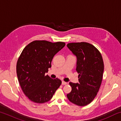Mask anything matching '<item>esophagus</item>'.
<instances>
[{
  "mask_svg": "<svg viewBox=\"0 0 121 121\" xmlns=\"http://www.w3.org/2000/svg\"><path fill=\"white\" fill-rule=\"evenodd\" d=\"M62 85L67 84V82H64V81H62Z\"/></svg>",
  "mask_w": 121,
  "mask_h": 121,
  "instance_id": "34e87169",
  "label": "esophagus"
}]
</instances>
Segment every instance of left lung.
Instances as JSON below:
<instances>
[{
	"mask_svg": "<svg viewBox=\"0 0 121 121\" xmlns=\"http://www.w3.org/2000/svg\"><path fill=\"white\" fill-rule=\"evenodd\" d=\"M76 56V71L78 83L70 82L72 90L67 94L68 100L79 106H84L93 101L101 85L104 69L99 51L88 43H71L67 45Z\"/></svg>",
	"mask_w": 121,
	"mask_h": 121,
	"instance_id": "left-lung-1",
	"label": "left lung"
}]
</instances>
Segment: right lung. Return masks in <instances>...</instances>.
Returning <instances> with one entry per match:
<instances>
[{
	"mask_svg": "<svg viewBox=\"0 0 121 121\" xmlns=\"http://www.w3.org/2000/svg\"><path fill=\"white\" fill-rule=\"evenodd\" d=\"M65 45L60 42L35 40L22 51L16 73L22 91L31 101L38 104L48 101L61 84L60 79L45 74L51 67L53 57Z\"/></svg>",
	"mask_w": 121,
	"mask_h": 121,
	"instance_id": "1",
	"label": "right lung"
}]
</instances>
